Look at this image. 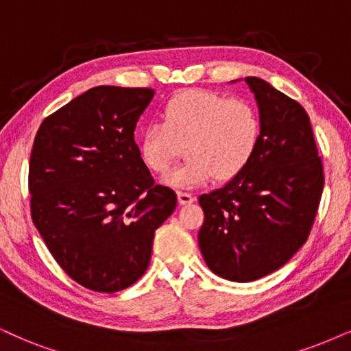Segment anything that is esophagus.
Masks as SVG:
<instances>
[{"label": "esophagus", "instance_id": "1", "mask_svg": "<svg viewBox=\"0 0 351 351\" xmlns=\"http://www.w3.org/2000/svg\"><path fill=\"white\" fill-rule=\"evenodd\" d=\"M194 201H196V197H194L193 194L184 193V191H180L178 193V202L181 204V206H188V204L194 202Z\"/></svg>", "mask_w": 351, "mask_h": 351}]
</instances>
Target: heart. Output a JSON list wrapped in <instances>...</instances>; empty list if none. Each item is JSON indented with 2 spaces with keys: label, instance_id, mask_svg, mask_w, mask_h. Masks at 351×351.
<instances>
[{
  "label": "heart",
  "instance_id": "b5f03b06",
  "mask_svg": "<svg viewBox=\"0 0 351 351\" xmlns=\"http://www.w3.org/2000/svg\"><path fill=\"white\" fill-rule=\"evenodd\" d=\"M261 139L263 117L254 101L191 88L167 101L160 123L141 132L137 149L150 171L165 175L183 147L186 160L165 181L175 188H196L212 176L228 183L241 175L256 157Z\"/></svg>",
  "mask_w": 351,
  "mask_h": 351
}]
</instances>
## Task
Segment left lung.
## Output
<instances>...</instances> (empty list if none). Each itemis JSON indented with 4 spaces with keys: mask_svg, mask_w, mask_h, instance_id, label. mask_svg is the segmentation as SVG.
<instances>
[{
    "mask_svg": "<svg viewBox=\"0 0 351 351\" xmlns=\"http://www.w3.org/2000/svg\"><path fill=\"white\" fill-rule=\"evenodd\" d=\"M245 81L263 117L261 145L241 175L199 197L202 257L232 282L257 280L293 257L311 233L324 189L306 110L263 79Z\"/></svg>",
    "mask_w": 351,
    "mask_h": 351,
    "instance_id": "left-lung-1",
    "label": "left lung"
}]
</instances>
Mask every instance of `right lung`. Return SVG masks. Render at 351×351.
Segmentation results:
<instances>
[{"label":"right lung","instance_id":"1","mask_svg":"<svg viewBox=\"0 0 351 351\" xmlns=\"http://www.w3.org/2000/svg\"><path fill=\"white\" fill-rule=\"evenodd\" d=\"M154 88L99 86L43 119L29 162L30 215L66 274L100 293L149 267L175 191L155 184L134 141Z\"/></svg>","mask_w":351,"mask_h":351}]
</instances>
